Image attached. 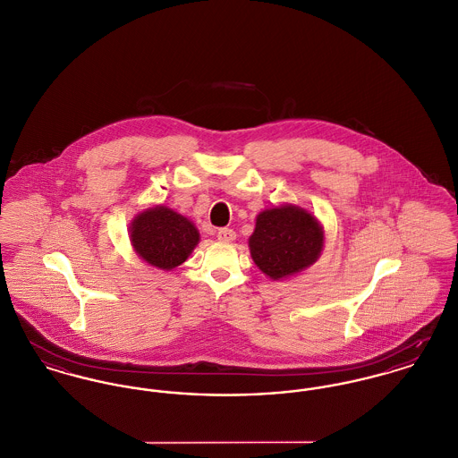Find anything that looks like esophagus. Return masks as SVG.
<instances>
[{
  "mask_svg": "<svg viewBox=\"0 0 458 458\" xmlns=\"http://www.w3.org/2000/svg\"><path fill=\"white\" fill-rule=\"evenodd\" d=\"M216 238H218L220 242H224V243H233V242L236 240V233H234L233 229H220V231L216 233Z\"/></svg>",
  "mask_w": 458,
  "mask_h": 458,
  "instance_id": "obj_1",
  "label": "esophagus"
}]
</instances>
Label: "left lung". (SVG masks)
I'll use <instances>...</instances> for the list:
<instances>
[{
    "mask_svg": "<svg viewBox=\"0 0 458 458\" xmlns=\"http://www.w3.org/2000/svg\"><path fill=\"white\" fill-rule=\"evenodd\" d=\"M249 247L266 276L284 280L317 262L324 249V229L317 216L301 207H275L257 215Z\"/></svg>",
    "mask_w": 458,
    "mask_h": 458,
    "instance_id": "left-lung-1",
    "label": "left lung"
}]
</instances>
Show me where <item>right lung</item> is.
Returning a JSON list of instances; mask_svg holds the SVG:
<instances>
[{
  "instance_id": "obj_1",
  "label": "right lung",
  "mask_w": 458,
  "mask_h": 458,
  "mask_svg": "<svg viewBox=\"0 0 458 458\" xmlns=\"http://www.w3.org/2000/svg\"><path fill=\"white\" fill-rule=\"evenodd\" d=\"M134 251L150 266L171 271L183 264L199 243L196 225L167 207L147 208L129 227Z\"/></svg>"
}]
</instances>
